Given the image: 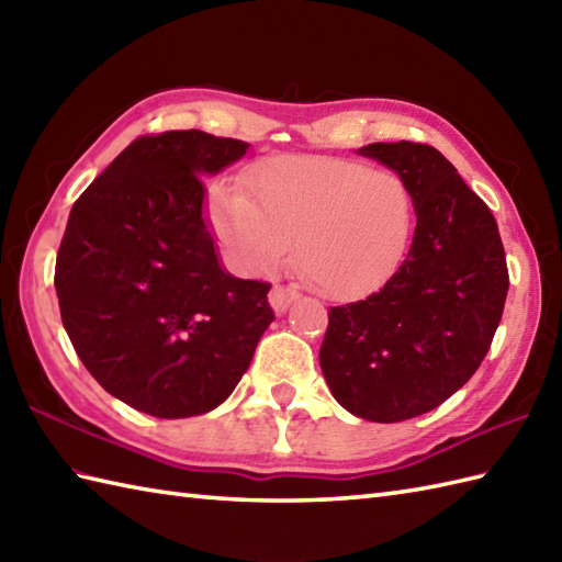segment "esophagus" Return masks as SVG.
<instances>
[{
  "instance_id": "esophagus-1",
  "label": "esophagus",
  "mask_w": 562,
  "mask_h": 562,
  "mask_svg": "<svg viewBox=\"0 0 562 562\" xmlns=\"http://www.w3.org/2000/svg\"><path fill=\"white\" fill-rule=\"evenodd\" d=\"M300 300V292H296L294 288H282V284H274V288L270 290L268 294V302L270 306L274 308L278 314H284L290 308L292 302Z\"/></svg>"
}]
</instances>
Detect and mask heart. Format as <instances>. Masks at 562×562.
<instances>
[{"label": "heart", "mask_w": 562, "mask_h": 562, "mask_svg": "<svg viewBox=\"0 0 562 562\" xmlns=\"http://www.w3.org/2000/svg\"><path fill=\"white\" fill-rule=\"evenodd\" d=\"M210 220L232 258L268 272L288 258L314 292L350 300L384 284L408 250L413 195L393 171L336 157H272L244 193L214 190Z\"/></svg>", "instance_id": "heart-1"}]
</instances>
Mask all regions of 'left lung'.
Segmentation results:
<instances>
[{
	"instance_id": "left-lung-1",
	"label": "left lung",
	"mask_w": 562,
	"mask_h": 562,
	"mask_svg": "<svg viewBox=\"0 0 562 562\" xmlns=\"http://www.w3.org/2000/svg\"><path fill=\"white\" fill-rule=\"evenodd\" d=\"M357 151L408 186L415 234L384 288L330 308L318 360L345 411L401 423L437 408L481 367L503 318L507 260L493 212L435 147L374 142Z\"/></svg>"
}]
</instances>
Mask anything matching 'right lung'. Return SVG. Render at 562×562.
Listing matches in <instances>:
<instances>
[{"label": "right lung", "instance_id": "add662e5", "mask_svg": "<svg viewBox=\"0 0 562 562\" xmlns=\"http://www.w3.org/2000/svg\"><path fill=\"white\" fill-rule=\"evenodd\" d=\"M246 151L202 130L139 137L69 212L55 262L63 326L130 408L166 420L214 411L272 324L270 284L222 268L205 217L202 178Z\"/></svg>", "mask_w": 562, "mask_h": 562}]
</instances>
